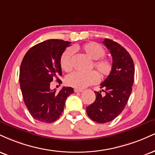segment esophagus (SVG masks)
I'll use <instances>...</instances> for the list:
<instances>
[{
	"instance_id": "esophagus-1",
	"label": "esophagus",
	"mask_w": 155,
	"mask_h": 155,
	"mask_svg": "<svg viewBox=\"0 0 155 155\" xmlns=\"http://www.w3.org/2000/svg\"><path fill=\"white\" fill-rule=\"evenodd\" d=\"M83 92L82 89H74V92Z\"/></svg>"
}]
</instances>
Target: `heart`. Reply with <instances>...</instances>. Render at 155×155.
I'll list each match as a JSON object with an SVG mask.
<instances>
[{"mask_svg":"<svg viewBox=\"0 0 155 155\" xmlns=\"http://www.w3.org/2000/svg\"><path fill=\"white\" fill-rule=\"evenodd\" d=\"M73 49L81 50L86 56L94 60L91 65V68H94L97 73L94 71L86 74L79 72L72 73L66 77V83L67 85L76 89H84L89 85L94 84L97 82L98 75L100 78H104L111 74L113 68V62L110 59L103 57L106 53L105 48L97 42H88L81 46H74L73 49L68 48L65 50L61 58V66L64 71H71L74 67Z\"/></svg>","mask_w":155,"mask_h":155,"instance_id":"b5f03b06","label":"heart"}]
</instances>
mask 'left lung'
<instances>
[{
    "label": "left lung",
    "mask_w": 155,
    "mask_h": 155,
    "mask_svg": "<svg viewBox=\"0 0 155 155\" xmlns=\"http://www.w3.org/2000/svg\"><path fill=\"white\" fill-rule=\"evenodd\" d=\"M102 43L113 57V68L100 84L102 91H94L95 101L87 107L89 118L100 124L113 120L124 110L131 95L135 70L133 59L123 46L107 38ZM102 91L105 92L104 96Z\"/></svg>",
    "instance_id": "obj_1"
}]
</instances>
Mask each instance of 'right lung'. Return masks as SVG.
Listing matches in <instances>:
<instances>
[{"label":"right lung","mask_w":155,"mask_h":155,"mask_svg":"<svg viewBox=\"0 0 155 155\" xmlns=\"http://www.w3.org/2000/svg\"><path fill=\"white\" fill-rule=\"evenodd\" d=\"M70 42L48 40L33 46L25 54L20 66L19 83L24 103L31 116L42 123L59 118L72 87H63L59 92L50 89V82L62 75L61 58Z\"/></svg>","instance_id":"add662e5"}]
</instances>
